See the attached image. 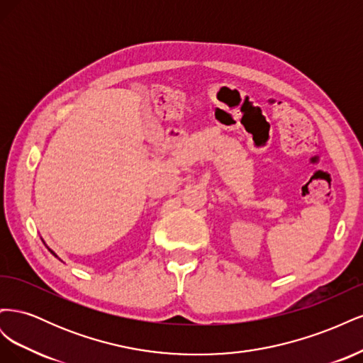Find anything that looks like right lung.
I'll use <instances>...</instances> for the list:
<instances>
[{
    "label": "right lung",
    "instance_id": "obj_1",
    "mask_svg": "<svg viewBox=\"0 0 363 363\" xmlns=\"http://www.w3.org/2000/svg\"><path fill=\"white\" fill-rule=\"evenodd\" d=\"M48 250H50V248H48ZM50 252H51V255H52V256H56V257H57V255H56V252H54L52 250H50Z\"/></svg>",
    "mask_w": 363,
    "mask_h": 363
}]
</instances>
